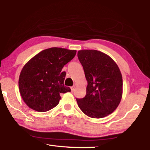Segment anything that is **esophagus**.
Wrapping results in <instances>:
<instances>
[{"label": "esophagus", "mask_w": 150, "mask_h": 150, "mask_svg": "<svg viewBox=\"0 0 150 150\" xmlns=\"http://www.w3.org/2000/svg\"><path fill=\"white\" fill-rule=\"evenodd\" d=\"M71 91H72V92H73V91L75 90V86H73V87H71Z\"/></svg>", "instance_id": "1"}]
</instances>
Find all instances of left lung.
<instances>
[{"label": "left lung", "mask_w": 150, "mask_h": 150, "mask_svg": "<svg viewBox=\"0 0 150 150\" xmlns=\"http://www.w3.org/2000/svg\"><path fill=\"white\" fill-rule=\"evenodd\" d=\"M87 81L84 98H76L83 113L100 118L112 113L122 96V77L112 58L97 50H82L77 53Z\"/></svg>", "instance_id": "obj_1"}]
</instances>
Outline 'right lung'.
<instances>
[{
	"mask_svg": "<svg viewBox=\"0 0 150 150\" xmlns=\"http://www.w3.org/2000/svg\"><path fill=\"white\" fill-rule=\"evenodd\" d=\"M76 50L61 47L44 50L29 60L20 73L18 86L22 99L29 108L46 112L56 106L60 94L70 92L64 86V65L75 56Z\"/></svg>",
	"mask_w": 150,
	"mask_h": 150,
	"instance_id": "obj_1",
	"label": "right lung"
}]
</instances>
